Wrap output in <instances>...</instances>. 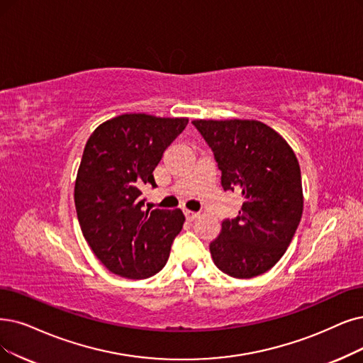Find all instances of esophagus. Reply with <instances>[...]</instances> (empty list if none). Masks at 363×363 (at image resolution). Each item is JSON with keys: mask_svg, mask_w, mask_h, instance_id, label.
Wrapping results in <instances>:
<instances>
[{"mask_svg": "<svg viewBox=\"0 0 363 363\" xmlns=\"http://www.w3.org/2000/svg\"><path fill=\"white\" fill-rule=\"evenodd\" d=\"M184 216H186V219L187 220H195V219H198L199 217V214L198 213H195V211H191V210H184Z\"/></svg>", "mask_w": 363, "mask_h": 363, "instance_id": "obj_1", "label": "esophagus"}]
</instances>
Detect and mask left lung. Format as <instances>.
I'll list each match as a JSON object with an SVG mask.
<instances>
[{"label":"left lung","mask_w":363,"mask_h":363,"mask_svg":"<svg viewBox=\"0 0 363 363\" xmlns=\"http://www.w3.org/2000/svg\"><path fill=\"white\" fill-rule=\"evenodd\" d=\"M222 171L223 191L238 192L235 219L210 242L214 265L235 279L271 269L301 222L303 196L298 159L286 140L257 121H194Z\"/></svg>","instance_id":"obj_1"}]
</instances>
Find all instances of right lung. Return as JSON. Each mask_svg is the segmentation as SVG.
Returning a JSON list of instances; mask_svg holds the SVG:
<instances>
[{"instance_id":"right-lung-1","label":"right lung","mask_w":363,"mask_h":363,"mask_svg":"<svg viewBox=\"0 0 363 363\" xmlns=\"http://www.w3.org/2000/svg\"><path fill=\"white\" fill-rule=\"evenodd\" d=\"M186 118L121 114L101 123L86 143L74 186L84 240L103 265L125 279L161 271L183 228L182 210H144L143 184L186 128Z\"/></svg>"}]
</instances>
